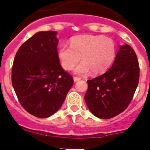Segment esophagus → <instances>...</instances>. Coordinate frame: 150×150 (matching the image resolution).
I'll return each mask as SVG.
<instances>
[{"mask_svg": "<svg viewBox=\"0 0 150 150\" xmlns=\"http://www.w3.org/2000/svg\"><path fill=\"white\" fill-rule=\"evenodd\" d=\"M80 79H81V78L79 77V76H74V82H76V81H78V80H80Z\"/></svg>", "mask_w": 150, "mask_h": 150, "instance_id": "esophagus-1", "label": "esophagus"}]
</instances>
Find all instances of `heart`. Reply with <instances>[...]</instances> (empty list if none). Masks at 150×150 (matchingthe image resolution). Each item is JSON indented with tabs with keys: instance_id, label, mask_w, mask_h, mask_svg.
<instances>
[{
	"instance_id": "heart-1",
	"label": "heart",
	"mask_w": 150,
	"mask_h": 150,
	"mask_svg": "<svg viewBox=\"0 0 150 150\" xmlns=\"http://www.w3.org/2000/svg\"><path fill=\"white\" fill-rule=\"evenodd\" d=\"M116 56V46L111 38L102 35L82 34L75 36L70 40V46L61 45L59 57L62 65L67 71H71L79 62L76 73L92 74L105 72L112 63Z\"/></svg>"
}]
</instances>
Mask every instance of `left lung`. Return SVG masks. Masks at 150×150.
Here are the masks:
<instances>
[{
    "mask_svg": "<svg viewBox=\"0 0 150 150\" xmlns=\"http://www.w3.org/2000/svg\"><path fill=\"white\" fill-rule=\"evenodd\" d=\"M140 67L134 50L120 46L112 67L100 76L89 79L85 100L94 116L108 120L126 109L139 83Z\"/></svg>",
    "mask_w": 150,
    "mask_h": 150,
    "instance_id": "1",
    "label": "left lung"
}]
</instances>
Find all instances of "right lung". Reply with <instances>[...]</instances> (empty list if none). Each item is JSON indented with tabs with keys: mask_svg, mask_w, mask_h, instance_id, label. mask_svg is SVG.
<instances>
[{
	"mask_svg": "<svg viewBox=\"0 0 150 150\" xmlns=\"http://www.w3.org/2000/svg\"><path fill=\"white\" fill-rule=\"evenodd\" d=\"M56 31H40L17 51L12 67V84L27 112L47 118L62 107L74 79L62 67Z\"/></svg>",
	"mask_w": 150,
	"mask_h": 150,
	"instance_id": "add662e5",
	"label": "right lung"
}]
</instances>
